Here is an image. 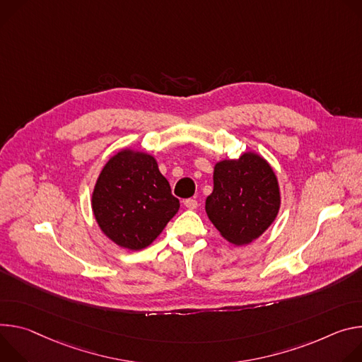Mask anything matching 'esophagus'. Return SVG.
<instances>
[{"instance_id":"1","label":"esophagus","mask_w":362,"mask_h":362,"mask_svg":"<svg viewBox=\"0 0 362 362\" xmlns=\"http://www.w3.org/2000/svg\"><path fill=\"white\" fill-rule=\"evenodd\" d=\"M184 206H185L187 209H189V210H195V209L198 207V203H197V199L188 198V199H185V202H184Z\"/></svg>"}]
</instances>
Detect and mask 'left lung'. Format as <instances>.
Wrapping results in <instances>:
<instances>
[{
    "instance_id": "obj_1",
    "label": "left lung",
    "mask_w": 362,
    "mask_h": 362,
    "mask_svg": "<svg viewBox=\"0 0 362 362\" xmlns=\"http://www.w3.org/2000/svg\"><path fill=\"white\" fill-rule=\"evenodd\" d=\"M214 188L206 199L210 221L227 242L245 246L260 237L280 209V189L267 160L255 152L214 167Z\"/></svg>"
}]
</instances>
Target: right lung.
<instances>
[{
  "instance_id": "1",
  "label": "right lung",
  "mask_w": 362,
  "mask_h": 362,
  "mask_svg": "<svg viewBox=\"0 0 362 362\" xmlns=\"http://www.w3.org/2000/svg\"><path fill=\"white\" fill-rule=\"evenodd\" d=\"M180 202L159 173L156 159L132 149L113 155L99 174L92 210L106 237L119 247L141 250L163 233Z\"/></svg>"
}]
</instances>
